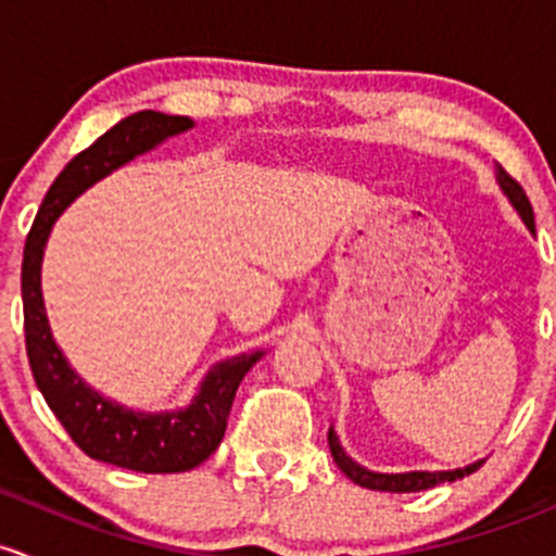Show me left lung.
I'll return each mask as SVG.
<instances>
[{
    "instance_id": "obj_1",
    "label": "left lung",
    "mask_w": 556,
    "mask_h": 556,
    "mask_svg": "<svg viewBox=\"0 0 556 556\" xmlns=\"http://www.w3.org/2000/svg\"><path fill=\"white\" fill-rule=\"evenodd\" d=\"M497 185H501L503 194L511 200V205L517 208V214L522 216L525 227H528L530 232H535V216H533V205H530L528 194H525L522 187H519L517 181H514L511 176H508L506 170L501 168V165H497ZM329 450H331V457H334V463L340 466V471L345 473L351 482L362 484V488H366V490H382V492L431 490V488H437V484H442V482H455V479L468 477V473H473L484 463V460H477V463H471V466H466V468H455V471L377 473V471H369V468L358 466V463L353 460L351 455H345V450H342V444H340V439H337L334 428H329Z\"/></svg>"
}]
</instances>
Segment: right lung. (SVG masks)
<instances>
[{"instance_id": "right-lung-1", "label": "right lung", "mask_w": 556, "mask_h": 556, "mask_svg": "<svg viewBox=\"0 0 556 556\" xmlns=\"http://www.w3.org/2000/svg\"><path fill=\"white\" fill-rule=\"evenodd\" d=\"M190 117L144 109L119 119L88 150L66 165L45 194L31 232L26 238L21 267L23 329L31 375L53 415L88 457L141 473H179L200 466L225 437L232 399L245 371L265 351L240 353L230 362L216 364L200 382L190 406L174 412H134L101 396L66 362L50 331L42 300V256L55 219L77 194L90 185L154 150L165 139L192 128Z\"/></svg>"}]
</instances>
